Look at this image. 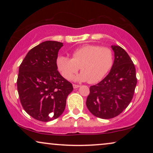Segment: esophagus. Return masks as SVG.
Masks as SVG:
<instances>
[{
	"label": "esophagus",
	"instance_id": "obj_1",
	"mask_svg": "<svg viewBox=\"0 0 153 153\" xmlns=\"http://www.w3.org/2000/svg\"><path fill=\"white\" fill-rule=\"evenodd\" d=\"M81 85H76V84H73V87H74V88H78L80 87Z\"/></svg>",
	"mask_w": 153,
	"mask_h": 153
}]
</instances>
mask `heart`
Instances as JSON below:
<instances>
[{
	"label": "heart",
	"mask_w": 153,
	"mask_h": 153,
	"mask_svg": "<svg viewBox=\"0 0 153 153\" xmlns=\"http://www.w3.org/2000/svg\"><path fill=\"white\" fill-rule=\"evenodd\" d=\"M114 62V53L110 48L99 45H84L72 51V58L58 56L56 65L65 79H72L81 68L82 72L75 80L97 83L108 74Z\"/></svg>",
	"instance_id": "heart-1"
}]
</instances>
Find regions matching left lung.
Listing matches in <instances>:
<instances>
[{
    "label": "left lung",
    "mask_w": 153,
    "mask_h": 153,
    "mask_svg": "<svg viewBox=\"0 0 153 153\" xmlns=\"http://www.w3.org/2000/svg\"><path fill=\"white\" fill-rule=\"evenodd\" d=\"M114 62L103 80L90 87L86 106L97 118L110 119L118 116L132 100L137 79L136 69L128 53L119 46H111Z\"/></svg>",
    "instance_id": "obj_1"
}]
</instances>
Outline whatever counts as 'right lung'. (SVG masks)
<instances>
[{"mask_svg":"<svg viewBox=\"0 0 153 153\" xmlns=\"http://www.w3.org/2000/svg\"><path fill=\"white\" fill-rule=\"evenodd\" d=\"M62 42L45 41L26 54L19 69L17 90L21 104L33 118L48 122L63 113L72 84L57 70Z\"/></svg>","mask_w":153,"mask_h":153,"instance_id":"right-lung-1","label":"right lung"}]
</instances>
